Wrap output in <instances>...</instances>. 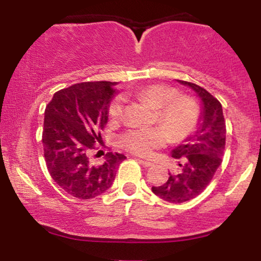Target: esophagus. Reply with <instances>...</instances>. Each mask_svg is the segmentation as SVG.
Listing matches in <instances>:
<instances>
[{
    "label": "esophagus",
    "instance_id": "esophagus-1",
    "mask_svg": "<svg viewBox=\"0 0 261 261\" xmlns=\"http://www.w3.org/2000/svg\"><path fill=\"white\" fill-rule=\"evenodd\" d=\"M139 162L141 164H142L143 167H146V168H148V167H152L153 166V163H152V162H149V161H145V160H139Z\"/></svg>",
    "mask_w": 261,
    "mask_h": 261
}]
</instances>
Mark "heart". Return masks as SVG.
<instances>
[{"label":"heart","mask_w":261,"mask_h":261,"mask_svg":"<svg viewBox=\"0 0 261 261\" xmlns=\"http://www.w3.org/2000/svg\"><path fill=\"white\" fill-rule=\"evenodd\" d=\"M137 94L157 109V120L162 126L136 128L122 134L120 142L128 151L149 155L155 148L166 145L168 137L172 141H180L193 133L199 119V107L193 98L178 95L176 89L163 85L146 86ZM121 113L122 99L116 97L109 107V115L118 119Z\"/></svg>","instance_id":"1"}]
</instances>
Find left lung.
<instances>
[{"label":"left lung","mask_w":261,"mask_h":261,"mask_svg":"<svg viewBox=\"0 0 261 261\" xmlns=\"http://www.w3.org/2000/svg\"><path fill=\"white\" fill-rule=\"evenodd\" d=\"M201 99L195 131L172 151L179 168L169 173L168 180L152 191L168 202L181 203L195 199L205 190L222 163L226 145V121L222 106L214 95L195 83L179 81Z\"/></svg>","instance_id":"left-lung-1"}]
</instances>
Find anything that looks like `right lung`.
I'll return each mask as SVG.
<instances>
[{
  "label": "right lung",
  "mask_w": 261,
  "mask_h": 261,
  "mask_svg": "<svg viewBox=\"0 0 261 261\" xmlns=\"http://www.w3.org/2000/svg\"><path fill=\"white\" fill-rule=\"evenodd\" d=\"M118 82H83L61 89L46 106L43 128L44 157L54 181L77 199L101 195L112 187L125 160L109 152L103 164L91 154L100 142Z\"/></svg>",
  "instance_id": "1"
}]
</instances>
